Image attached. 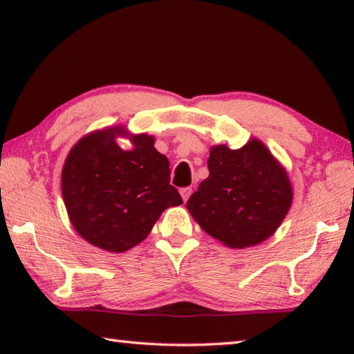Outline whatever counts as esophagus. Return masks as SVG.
Masks as SVG:
<instances>
[{
	"instance_id": "esophagus-1",
	"label": "esophagus",
	"mask_w": 354,
	"mask_h": 354,
	"mask_svg": "<svg viewBox=\"0 0 354 354\" xmlns=\"http://www.w3.org/2000/svg\"><path fill=\"white\" fill-rule=\"evenodd\" d=\"M179 194H181V196H183V200H184V201H187V200H189V196H190V194H192V189H190V187H183L181 190H179Z\"/></svg>"
}]
</instances>
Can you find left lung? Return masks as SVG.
I'll return each instance as SVG.
<instances>
[{
  "instance_id": "1",
  "label": "left lung",
  "mask_w": 354,
  "mask_h": 354,
  "mask_svg": "<svg viewBox=\"0 0 354 354\" xmlns=\"http://www.w3.org/2000/svg\"><path fill=\"white\" fill-rule=\"evenodd\" d=\"M207 169L209 176L187 201L203 231L230 248H247L278 230L292 205V184L261 140L239 149L212 147Z\"/></svg>"
}]
</instances>
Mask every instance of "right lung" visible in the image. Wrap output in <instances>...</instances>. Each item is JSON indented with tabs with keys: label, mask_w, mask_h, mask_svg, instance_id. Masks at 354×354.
<instances>
[{
	"label": "right lung",
	"mask_w": 354,
	"mask_h": 354,
	"mask_svg": "<svg viewBox=\"0 0 354 354\" xmlns=\"http://www.w3.org/2000/svg\"><path fill=\"white\" fill-rule=\"evenodd\" d=\"M118 135L129 136L133 148L120 147ZM169 165L148 134L113 127L84 136L62 169L64 203L77 234L111 253L140 243L167 207L183 205Z\"/></svg>",
	"instance_id": "obj_1"
}]
</instances>
